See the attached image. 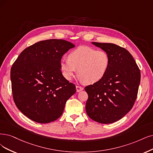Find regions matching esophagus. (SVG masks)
Listing matches in <instances>:
<instances>
[{
    "label": "esophagus",
    "mask_w": 153,
    "mask_h": 153,
    "mask_svg": "<svg viewBox=\"0 0 153 153\" xmlns=\"http://www.w3.org/2000/svg\"><path fill=\"white\" fill-rule=\"evenodd\" d=\"M83 89L84 88L82 86H78V85L76 86V91H77V92H79V91H82V90H83Z\"/></svg>",
    "instance_id": "esophagus-1"
}]
</instances>
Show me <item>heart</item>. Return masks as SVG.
I'll return each mask as SVG.
<instances>
[{
	"instance_id": "1",
	"label": "heart",
	"mask_w": 153,
	"mask_h": 153,
	"mask_svg": "<svg viewBox=\"0 0 153 153\" xmlns=\"http://www.w3.org/2000/svg\"><path fill=\"white\" fill-rule=\"evenodd\" d=\"M67 59L62 60L60 68L62 74L71 80L78 70V75L87 84H94L106 76L110 67V59L104 50L81 46L72 50Z\"/></svg>"
}]
</instances>
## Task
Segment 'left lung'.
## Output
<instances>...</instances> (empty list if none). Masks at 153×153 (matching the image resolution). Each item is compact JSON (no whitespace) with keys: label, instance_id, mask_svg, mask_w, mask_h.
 Returning a JSON list of instances; mask_svg holds the SVG:
<instances>
[{"label":"left lung","instance_id":"left-lung-1","mask_svg":"<svg viewBox=\"0 0 153 153\" xmlns=\"http://www.w3.org/2000/svg\"><path fill=\"white\" fill-rule=\"evenodd\" d=\"M108 54L110 64L101 81L85 87L86 111L92 120L111 123L121 119L136 100L140 72L128 50L113 43L92 42Z\"/></svg>","mask_w":153,"mask_h":153}]
</instances>
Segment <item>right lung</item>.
<instances>
[{"label": "right lung", "mask_w": 153, "mask_h": 153, "mask_svg": "<svg viewBox=\"0 0 153 153\" xmlns=\"http://www.w3.org/2000/svg\"><path fill=\"white\" fill-rule=\"evenodd\" d=\"M74 45L50 39L25 48L13 63L10 80L14 103L33 121L47 123L62 115L67 100L76 92L60 68L62 56Z\"/></svg>", "instance_id": "1"}]
</instances>
